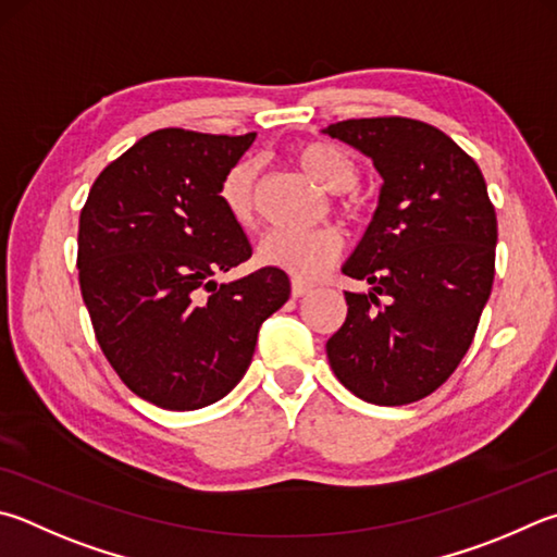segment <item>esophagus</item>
Wrapping results in <instances>:
<instances>
[{"label":"esophagus","instance_id":"obj_1","mask_svg":"<svg viewBox=\"0 0 557 557\" xmlns=\"http://www.w3.org/2000/svg\"><path fill=\"white\" fill-rule=\"evenodd\" d=\"M309 292H311V285H307V282H301V280H292V297L299 299V297L309 295Z\"/></svg>","mask_w":557,"mask_h":557}]
</instances>
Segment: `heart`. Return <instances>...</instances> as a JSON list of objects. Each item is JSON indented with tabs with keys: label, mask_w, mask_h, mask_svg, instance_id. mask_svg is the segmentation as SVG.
Instances as JSON below:
<instances>
[{
	"label": "heart",
	"mask_w": 557,
	"mask_h": 557,
	"mask_svg": "<svg viewBox=\"0 0 557 557\" xmlns=\"http://www.w3.org/2000/svg\"><path fill=\"white\" fill-rule=\"evenodd\" d=\"M297 163L307 173L321 182L331 191H346L358 185L360 168L346 150L311 140L295 150ZM258 199V165L256 160H238L228 170L219 185V201L226 209V214L238 226H248L256 216ZM343 211L348 216H358L356 201H343ZM343 240L333 228L311 231V234H292V231H272L258 248V260L268 268H277L289 272L297 280H313L323 270L333 265V260L341 256Z\"/></svg>",
	"instance_id": "heart-1"
}]
</instances>
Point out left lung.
Masks as SVG:
<instances>
[{"instance_id": "obj_1", "label": "left lung", "mask_w": 557, "mask_h": 557, "mask_svg": "<svg viewBox=\"0 0 557 557\" xmlns=\"http://www.w3.org/2000/svg\"><path fill=\"white\" fill-rule=\"evenodd\" d=\"M372 158L380 205L343 272L348 317L326 343L343 387L377 407L436 392L478 331L494 280L497 214L474 160L436 126L404 116L323 128Z\"/></svg>"}]
</instances>
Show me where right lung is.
Segmentation results:
<instances>
[{"label":"right lung","instance_id":"obj_1","mask_svg":"<svg viewBox=\"0 0 557 557\" xmlns=\"http://www.w3.org/2000/svg\"><path fill=\"white\" fill-rule=\"evenodd\" d=\"M256 134L160 128L95 180L79 214V289L99 348L140 399L209 407L236 387L258 331L289 299L285 270L219 285L252 248L219 185Z\"/></svg>","mask_w":557,"mask_h":557}]
</instances>
